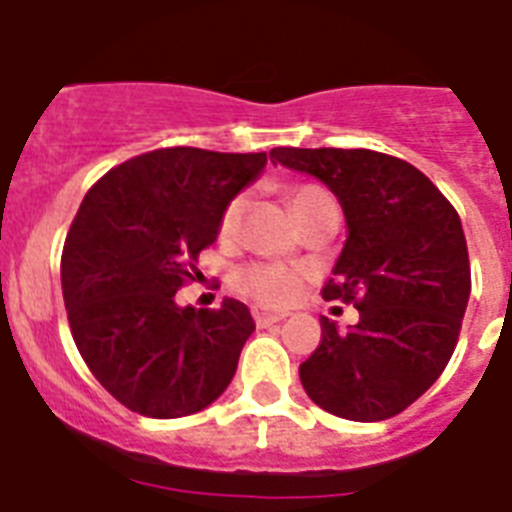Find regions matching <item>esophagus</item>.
Returning <instances> with one entry per match:
<instances>
[{"instance_id":"esophagus-1","label":"esophagus","mask_w":512,"mask_h":512,"mask_svg":"<svg viewBox=\"0 0 512 512\" xmlns=\"http://www.w3.org/2000/svg\"><path fill=\"white\" fill-rule=\"evenodd\" d=\"M287 319V313L279 311H255V324L257 327H271V324H279V321Z\"/></svg>"}]
</instances>
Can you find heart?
<instances>
[{
    "label": "heart",
    "mask_w": 512,
    "mask_h": 512,
    "mask_svg": "<svg viewBox=\"0 0 512 512\" xmlns=\"http://www.w3.org/2000/svg\"><path fill=\"white\" fill-rule=\"evenodd\" d=\"M324 199H329L327 193L313 188V185H300V188L289 193V204H292L295 217H300L305 209H311L313 204H319ZM241 209H244V201L241 199H233L223 209V217H220V236L223 239L236 233L241 223ZM236 287L244 295L252 297V300H257V303L281 305L289 303L300 292V273L281 263H255L236 273Z\"/></svg>",
    "instance_id": "obj_1"
}]
</instances>
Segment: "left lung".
<instances>
[{
  "mask_svg": "<svg viewBox=\"0 0 512 512\" xmlns=\"http://www.w3.org/2000/svg\"><path fill=\"white\" fill-rule=\"evenodd\" d=\"M273 164L327 185L345 244L327 300L356 303L345 332L321 319V345L300 364L313 404L353 422L404 412L444 372L470 297L460 215L417 167L366 148H273Z\"/></svg>",
  "mask_w": 512,
  "mask_h": 512,
  "instance_id": "8db88e82",
  "label": "left lung"
}]
</instances>
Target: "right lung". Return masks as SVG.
I'll list each match as a JSON object with an SVG mask.
<instances>
[{
	"instance_id": "1",
	"label": "right lung",
	"mask_w": 512,
	"mask_h": 512,
	"mask_svg": "<svg viewBox=\"0 0 512 512\" xmlns=\"http://www.w3.org/2000/svg\"><path fill=\"white\" fill-rule=\"evenodd\" d=\"M265 154L159 148L92 185L66 236L60 281L76 348L127 409L172 420L207 409L255 332L244 303L177 305L223 209L263 175Z\"/></svg>"
}]
</instances>
